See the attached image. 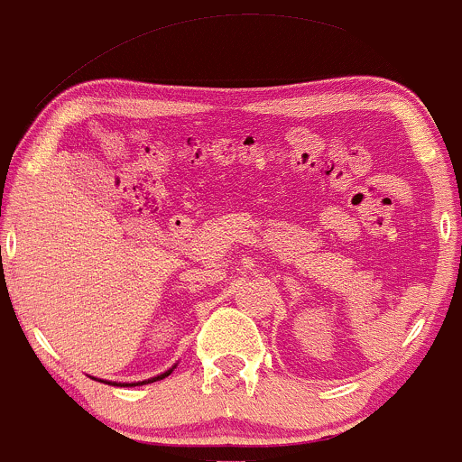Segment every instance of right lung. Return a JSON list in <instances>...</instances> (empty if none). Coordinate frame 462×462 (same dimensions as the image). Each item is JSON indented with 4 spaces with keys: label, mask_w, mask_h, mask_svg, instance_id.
<instances>
[{
    "label": "right lung",
    "mask_w": 462,
    "mask_h": 462,
    "mask_svg": "<svg viewBox=\"0 0 462 462\" xmlns=\"http://www.w3.org/2000/svg\"><path fill=\"white\" fill-rule=\"evenodd\" d=\"M175 369V365L171 369H166L164 374H158V375H153V378H149V380H137V383H111V380H99V383H108V384H117V387H140V384H149V383H155V380H162V378H166V375H169L171 372H173ZM97 380V378H95Z\"/></svg>",
    "instance_id": "obj_1"
}]
</instances>
